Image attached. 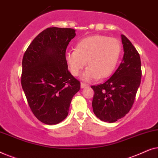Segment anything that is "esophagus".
I'll list each match as a JSON object with an SVG mask.
<instances>
[{"label": "esophagus", "instance_id": "1", "mask_svg": "<svg viewBox=\"0 0 158 158\" xmlns=\"http://www.w3.org/2000/svg\"><path fill=\"white\" fill-rule=\"evenodd\" d=\"M88 86V85H87V84H85V83H81V88H87Z\"/></svg>", "mask_w": 158, "mask_h": 158}]
</instances>
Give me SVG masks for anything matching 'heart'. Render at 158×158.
<instances>
[{"mask_svg": "<svg viewBox=\"0 0 158 158\" xmlns=\"http://www.w3.org/2000/svg\"><path fill=\"white\" fill-rule=\"evenodd\" d=\"M122 45L115 38L94 35L84 38L75 46V50L65 55V61L73 76H78L85 66L83 79L85 81L106 78L111 75L119 60Z\"/></svg>", "mask_w": 158, "mask_h": 158, "instance_id": "1", "label": "heart"}]
</instances>
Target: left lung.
Instances as JSON below:
<instances>
[{"label":"left lung","mask_w":158,"mask_h":158,"mask_svg":"<svg viewBox=\"0 0 158 158\" xmlns=\"http://www.w3.org/2000/svg\"><path fill=\"white\" fill-rule=\"evenodd\" d=\"M124 57L117 70L103 84L91 86L94 113L101 121L115 122L130 111L141 83V60L131 42L122 34Z\"/></svg>","instance_id":"1"}]
</instances>
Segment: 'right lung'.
Wrapping results in <instances>:
<instances>
[{
	"label": "right lung",
	"instance_id": "obj_1",
	"mask_svg": "<svg viewBox=\"0 0 158 158\" xmlns=\"http://www.w3.org/2000/svg\"><path fill=\"white\" fill-rule=\"evenodd\" d=\"M75 35V30L70 28H47L23 55L21 86L34 115L44 124L62 122L81 88L65 61L67 47Z\"/></svg>",
	"mask_w": 158,
	"mask_h": 158
}]
</instances>
